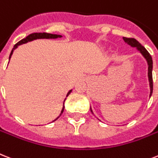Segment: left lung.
Here are the masks:
<instances>
[{
	"mask_svg": "<svg viewBox=\"0 0 158 158\" xmlns=\"http://www.w3.org/2000/svg\"><path fill=\"white\" fill-rule=\"evenodd\" d=\"M124 40V41L126 43L131 45V47H135V48H136L138 49V51L140 52L142 55H143V57L146 59V61L148 62V81H149V86H150V95L149 97L152 96V88H153V84H152V57H151V55L149 54V52L146 50V48L142 46L139 42L137 41L136 40L134 39V38H127V37H123ZM91 112L93 114L92 112V108H90Z\"/></svg>",
	"mask_w": 158,
	"mask_h": 158,
	"instance_id": "8db88e82",
	"label": "left lung"
}]
</instances>
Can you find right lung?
Masks as SVG:
<instances>
[{"label":"right lung","mask_w":158,"mask_h":158,"mask_svg":"<svg viewBox=\"0 0 158 158\" xmlns=\"http://www.w3.org/2000/svg\"><path fill=\"white\" fill-rule=\"evenodd\" d=\"M61 35H56V34H50V33H46V32H43V33H32V34H30L29 35H27V36L26 37V38H24V39L21 40L20 41H19L18 43L16 44H15V46H14V48H13L12 51H11V52H10V57H11V56H12L13 54V52H14V50L15 49V48L18 47L19 45H20V44H25L27 43V42L28 41H31V40H36V39H56V38H61ZM71 91L72 90H70L69 91V92L67 93V95H66V97H68L69 96V94H70V92H71ZM66 101V100H65ZM65 101H64V102H65ZM64 108H65V106H64V103H63V107H62V110H61V114H60V116L61 115V114L63 113L64 111ZM59 118V117H58ZM58 118H57L55 119V120H57ZM54 120V121H55ZM53 122V121H52Z\"/></svg>","instance_id":"right-lung-1"}]
</instances>
